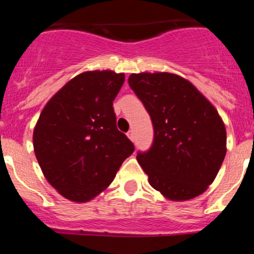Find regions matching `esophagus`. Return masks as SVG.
<instances>
[{
    "instance_id": "34e87169",
    "label": "esophagus",
    "mask_w": 254,
    "mask_h": 254,
    "mask_svg": "<svg viewBox=\"0 0 254 254\" xmlns=\"http://www.w3.org/2000/svg\"><path fill=\"white\" fill-rule=\"evenodd\" d=\"M127 137H129V138L131 139V141H133V139H135V133H133V131H132V130L127 131Z\"/></svg>"
}]
</instances>
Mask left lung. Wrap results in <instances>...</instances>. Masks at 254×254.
Masks as SVG:
<instances>
[{
  "instance_id": "1",
  "label": "left lung",
  "mask_w": 254,
  "mask_h": 254,
  "mask_svg": "<svg viewBox=\"0 0 254 254\" xmlns=\"http://www.w3.org/2000/svg\"><path fill=\"white\" fill-rule=\"evenodd\" d=\"M154 127L153 144L137 153L151 188L171 200L202 194L226 156V127L220 115L188 80L170 72L129 76Z\"/></svg>"
}]
</instances>
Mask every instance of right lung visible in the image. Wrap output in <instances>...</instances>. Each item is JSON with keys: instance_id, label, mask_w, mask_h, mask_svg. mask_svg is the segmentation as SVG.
<instances>
[{"instance_id": "right-lung-1", "label": "right lung", "mask_w": 254, "mask_h": 254, "mask_svg": "<svg viewBox=\"0 0 254 254\" xmlns=\"http://www.w3.org/2000/svg\"><path fill=\"white\" fill-rule=\"evenodd\" d=\"M124 74L86 71L45 105L33 131V147L46 180L72 202H88L115 179L135 150L116 125L113 100Z\"/></svg>"}]
</instances>
